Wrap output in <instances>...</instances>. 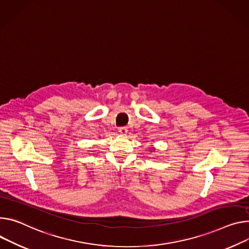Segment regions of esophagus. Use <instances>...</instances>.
<instances>
[{"label": "esophagus", "mask_w": 249, "mask_h": 249, "mask_svg": "<svg viewBox=\"0 0 249 249\" xmlns=\"http://www.w3.org/2000/svg\"><path fill=\"white\" fill-rule=\"evenodd\" d=\"M118 132L121 134V135H126L127 132H128V129L126 127H120L118 129Z\"/></svg>", "instance_id": "obj_1"}]
</instances>
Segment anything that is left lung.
<instances>
[{"label":"left lung","mask_w":249,"mask_h":249,"mask_svg":"<svg viewBox=\"0 0 249 249\" xmlns=\"http://www.w3.org/2000/svg\"><path fill=\"white\" fill-rule=\"evenodd\" d=\"M154 150H155V148H153V151H154ZM151 152H152V151H151Z\"/></svg>","instance_id":"left-lung-1"}]
</instances>
